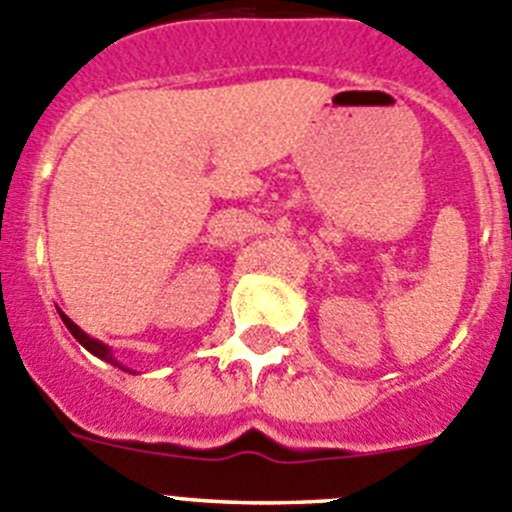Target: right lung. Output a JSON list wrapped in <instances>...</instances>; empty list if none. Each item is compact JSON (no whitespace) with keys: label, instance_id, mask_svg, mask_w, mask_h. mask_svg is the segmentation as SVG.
I'll list each match as a JSON object with an SVG mask.
<instances>
[{"label":"right lung","instance_id":"right-lung-1","mask_svg":"<svg viewBox=\"0 0 512 512\" xmlns=\"http://www.w3.org/2000/svg\"><path fill=\"white\" fill-rule=\"evenodd\" d=\"M58 313H61V311H58ZM61 319H63V324H66V329H68V331H71V334H73V336H76L78 342L84 344V347H86V349H89V352H91V354H96V357H99V359H104V362H109V365L119 367V370H124V372H130V370H127V367H122V365H119V362H117V359H114L112 349H109V347H107V344H101V342H96V339H91V336H89V334H86V331H81V329H78V326H76V324H73V321H71V319H68L66 313H61Z\"/></svg>","mask_w":512,"mask_h":512}]
</instances>
